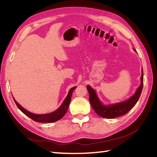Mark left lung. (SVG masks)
<instances>
[{
  "label": "left lung",
  "mask_w": 157,
  "mask_h": 157,
  "mask_svg": "<svg viewBox=\"0 0 157 157\" xmlns=\"http://www.w3.org/2000/svg\"><path fill=\"white\" fill-rule=\"evenodd\" d=\"M143 86V71L142 68V75H141V84L138 88L137 91L133 96L124 102L118 103L111 106H104L101 104L100 100L95 94V90L93 89L91 86L87 85V90L89 94V102L91 107L95 111V113L98 114L102 118H114L116 117L123 116L124 114L129 112V110L134 107L135 105L139 100L140 95L141 94Z\"/></svg>",
  "instance_id": "8db88e82"
}]
</instances>
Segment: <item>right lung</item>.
<instances>
[{
  "label": "right lung",
  "mask_w": 157,
  "mask_h": 157,
  "mask_svg": "<svg viewBox=\"0 0 157 157\" xmlns=\"http://www.w3.org/2000/svg\"><path fill=\"white\" fill-rule=\"evenodd\" d=\"M75 88L76 86L73 87V88H72L70 91H69L67 97L66 98V99L63 101V104L61 105V107L58 109L57 110L52 113L44 114V115H36V114H34L29 112V111L25 110V109H23L21 107L14 99V100L18 108L23 113L25 114L26 116H28V117H30L31 119H33V121L36 122H39V123H54V122H56L60 120V119L62 118L63 116L65 115V113H66V111H67L68 109L69 104H70L71 96H72V93L73 91V90Z\"/></svg>",
  "instance_id": "obj_1"
}]
</instances>
